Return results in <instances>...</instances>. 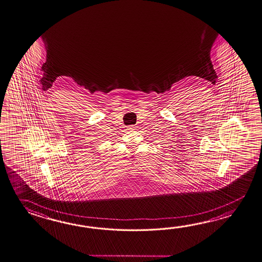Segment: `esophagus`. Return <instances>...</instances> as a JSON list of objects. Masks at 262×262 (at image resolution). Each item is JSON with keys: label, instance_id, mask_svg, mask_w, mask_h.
<instances>
[{"label": "esophagus", "instance_id": "1", "mask_svg": "<svg viewBox=\"0 0 262 262\" xmlns=\"http://www.w3.org/2000/svg\"><path fill=\"white\" fill-rule=\"evenodd\" d=\"M129 129H134V128H135V127H134V126H130V127H129Z\"/></svg>", "mask_w": 262, "mask_h": 262}]
</instances>
